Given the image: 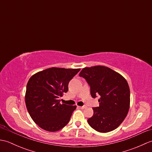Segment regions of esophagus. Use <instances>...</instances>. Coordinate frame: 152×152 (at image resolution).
<instances>
[{
    "mask_svg": "<svg viewBox=\"0 0 152 152\" xmlns=\"http://www.w3.org/2000/svg\"><path fill=\"white\" fill-rule=\"evenodd\" d=\"M78 108H81V109H84V108H86V106H78Z\"/></svg>",
    "mask_w": 152,
    "mask_h": 152,
    "instance_id": "obj_1",
    "label": "esophagus"
}]
</instances>
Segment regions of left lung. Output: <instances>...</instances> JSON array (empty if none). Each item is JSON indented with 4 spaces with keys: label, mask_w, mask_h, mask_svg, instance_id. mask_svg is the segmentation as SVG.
<instances>
[{
    "label": "left lung",
    "mask_w": 152,
    "mask_h": 152,
    "mask_svg": "<svg viewBox=\"0 0 152 152\" xmlns=\"http://www.w3.org/2000/svg\"><path fill=\"white\" fill-rule=\"evenodd\" d=\"M79 76L84 78L93 98L101 96L99 107L93 108L89 125L100 133H108L118 127L127 116L130 107V90L127 80L107 66L86 67Z\"/></svg>",
    "instance_id": "obj_1"
}]
</instances>
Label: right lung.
<instances>
[{
    "instance_id": "right-lung-1",
    "label": "right lung",
    "mask_w": 152,
    "mask_h": 152,
    "mask_svg": "<svg viewBox=\"0 0 152 152\" xmlns=\"http://www.w3.org/2000/svg\"><path fill=\"white\" fill-rule=\"evenodd\" d=\"M80 70L51 67L28 80L25 104L32 119L42 129L56 132L69 123L76 106L61 104L59 98L68 91L69 82Z\"/></svg>"
}]
</instances>
